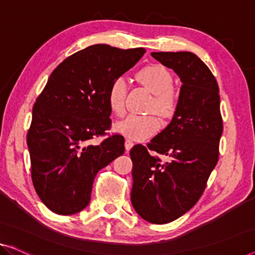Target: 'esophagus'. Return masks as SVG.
<instances>
[{
	"label": "esophagus",
	"mask_w": 255,
	"mask_h": 255,
	"mask_svg": "<svg viewBox=\"0 0 255 255\" xmlns=\"http://www.w3.org/2000/svg\"><path fill=\"white\" fill-rule=\"evenodd\" d=\"M132 145H134V143H132L130 139H126V140H125V147H126V151H127V152L131 149Z\"/></svg>",
	"instance_id": "obj_1"
}]
</instances>
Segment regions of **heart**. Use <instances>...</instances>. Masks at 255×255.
Listing matches in <instances>:
<instances>
[{"label": "heart", "instance_id": "1", "mask_svg": "<svg viewBox=\"0 0 255 255\" xmlns=\"http://www.w3.org/2000/svg\"><path fill=\"white\" fill-rule=\"evenodd\" d=\"M139 81L153 94L150 104L151 111L161 117H168L174 112L177 104V91L173 87V75L168 68L161 64H151L138 72ZM127 81L118 77L111 82L108 90V102L111 111L121 116L126 109ZM115 130L134 140H144L151 137L160 128V121L154 116L127 115L115 124Z\"/></svg>", "mask_w": 255, "mask_h": 255}]
</instances>
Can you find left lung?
I'll list each match as a JSON object with an SVG mask.
<instances>
[{"label":"left lung","mask_w":255,"mask_h":255,"mask_svg":"<svg viewBox=\"0 0 255 255\" xmlns=\"http://www.w3.org/2000/svg\"><path fill=\"white\" fill-rule=\"evenodd\" d=\"M180 77L182 86L172 121L147 146H132L131 204L145 221L165 225L185 214L203 195L219 160L223 125L218 82L189 51L152 52ZM167 155L162 163L150 151Z\"/></svg>","instance_id":"obj_1"}]
</instances>
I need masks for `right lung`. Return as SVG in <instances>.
<instances>
[{
    "label": "right lung",
    "mask_w": 255,
    "mask_h": 255,
    "mask_svg": "<svg viewBox=\"0 0 255 255\" xmlns=\"http://www.w3.org/2000/svg\"><path fill=\"white\" fill-rule=\"evenodd\" d=\"M144 48L95 44L57 66L33 106L27 132L35 191L49 210L72 215L88 206L96 174L125 152L124 136L90 139L111 127L108 90L135 65Z\"/></svg>",
    "instance_id": "obj_1"
}]
</instances>
